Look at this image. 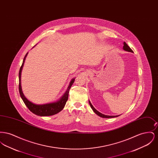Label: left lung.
<instances>
[{
	"instance_id": "left-lung-1",
	"label": "left lung",
	"mask_w": 158,
	"mask_h": 158,
	"mask_svg": "<svg viewBox=\"0 0 158 158\" xmlns=\"http://www.w3.org/2000/svg\"><path fill=\"white\" fill-rule=\"evenodd\" d=\"M123 44H124V46H123V50H125V51H126V52H128L133 53V50L130 48V47H129L125 42H124ZM89 105H90L91 108L92 109L93 111L96 114H97L98 116H99V117H101L105 118H109L117 117H118L119 115H104V114H102V113H99V111H98L93 106V105H92V104L90 103V101H89Z\"/></svg>"
}]
</instances>
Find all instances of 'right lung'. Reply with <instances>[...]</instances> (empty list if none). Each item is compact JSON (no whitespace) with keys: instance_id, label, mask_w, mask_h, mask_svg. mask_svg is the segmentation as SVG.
<instances>
[{"instance_id":"obj_1","label":"right lung","mask_w":158,"mask_h":158,"mask_svg":"<svg viewBox=\"0 0 158 158\" xmlns=\"http://www.w3.org/2000/svg\"><path fill=\"white\" fill-rule=\"evenodd\" d=\"M28 53L26 54V55L25 56V57L23 58V64L19 69V90L20 96L22 98L23 102L25 103V104L28 107V108L34 114L38 115V116H41V117L50 116V115L56 114L60 112L64 108V106L66 105V103L68 99L69 89L71 88V86H72V85L73 84L75 77L73 78L71 80V81L69 83V85L68 86L67 90L59 100H57L55 102L47 103V104H34V103L31 102L30 101H29L27 98L25 97L24 94H23L22 87H21V72H22V70H23V64H24L25 60L26 59Z\"/></svg>"}]
</instances>
